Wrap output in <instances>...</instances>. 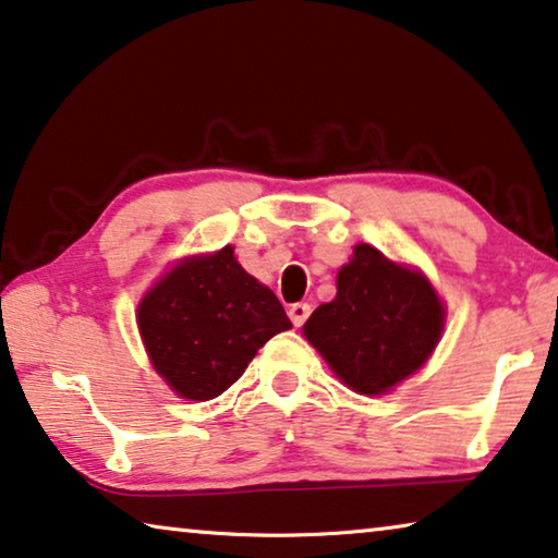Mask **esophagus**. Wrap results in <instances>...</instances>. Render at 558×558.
<instances>
[{
    "instance_id": "esophagus-1",
    "label": "esophagus",
    "mask_w": 558,
    "mask_h": 558,
    "mask_svg": "<svg viewBox=\"0 0 558 558\" xmlns=\"http://www.w3.org/2000/svg\"><path fill=\"white\" fill-rule=\"evenodd\" d=\"M288 315H290V320H293V325L300 327V325H303V323L307 320V317H311V305H307V303L290 305V307H288Z\"/></svg>"
}]
</instances>
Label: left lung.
Segmentation results:
<instances>
[{
    "label": "left lung",
    "instance_id": "left-lung-1",
    "mask_svg": "<svg viewBox=\"0 0 558 558\" xmlns=\"http://www.w3.org/2000/svg\"><path fill=\"white\" fill-rule=\"evenodd\" d=\"M441 327L445 307L429 280L360 243L338 272V295L303 330L344 385L383 395L427 362Z\"/></svg>",
    "mask_w": 558,
    "mask_h": 558
}]
</instances>
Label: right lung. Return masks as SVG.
<instances>
[{"mask_svg":"<svg viewBox=\"0 0 558 558\" xmlns=\"http://www.w3.org/2000/svg\"><path fill=\"white\" fill-rule=\"evenodd\" d=\"M290 320L233 247L175 265L138 305V330L161 375L185 400H214Z\"/></svg>","mask_w":558,"mask_h":558,"instance_id":"obj_1","label":"right lung"}]
</instances>
